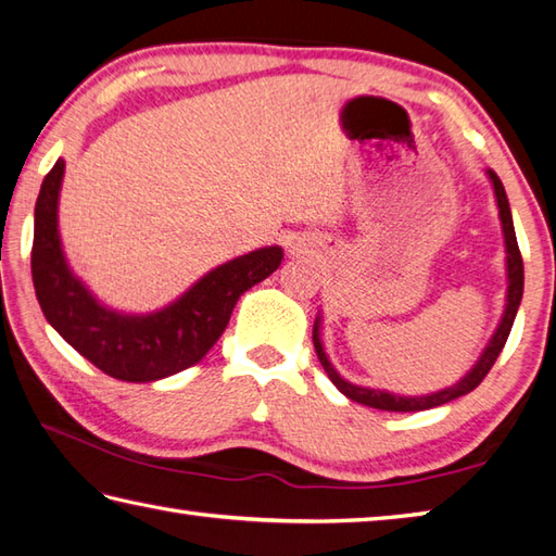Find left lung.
Segmentation results:
<instances>
[{
    "label": "left lung",
    "mask_w": 556,
    "mask_h": 556,
    "mask_svg": "<svg viewBox=\"0 0 556 556\" xmlns=\"http://www.w3.org/2000/svg\"><path fill=\"white\" fill-rule=\"evenodd\" d=\"M489 178H492L494 185V194H496V204H498V216H502V226H504V238H506V267H508V296H506V311H504V318L498 323V328L492 337V342L486 344L484 354L480 356V362L475 364V368L470 374H467L460 383H455L445 390H439V393H431V395H421V397H402V395H393V393H386V390H371V388H358L354 383H346V380L334 371L332 364L328 362V356L323 352V344H320V332H318V323L320 318L315 320L313 325V344H315V354H318L320 364L325 368V374L330 376L332 383L337 386L340 393H344L350 400L358 402V405H368V407H376V409H386V412H421V409H431V407H439L445 405V402H451L460 395H467L470 390H475L477 386L482 383L484 376L492 371L494 362L502 354L504 344L510 334V328H514V320H516V313L520 306V299H523V257H520V250H518V241H516V231H514V219H510V206H508V198H506V190L502 180L494 170H486Z\"/></svg>",
    "instance_id": "1"
}]
</instances>
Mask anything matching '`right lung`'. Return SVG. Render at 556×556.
I'll list each match as a JSON object with an SVG mask.
<instances>
[{
  "label": "right lung",
  "mask_w": 556,
  "mask_h": 556,
  "mask_svg": "<svg viewBox=\"0 0 556 556\" xmlns=\"http://www.w3.org/2000/svg\"><path fill=\"white\" fill-rule=\"evenodd\" d=\"M64 161L40 185L33 228L30 275L48 323L103 374L127 383H151L185 371L212 350L236 301L281 263V248H260L204 275L168 308L119 315L103 308L64 263L58 233V194Z\"/></svg>",
  "instance_id": "obj_1"
}]
</instances>
